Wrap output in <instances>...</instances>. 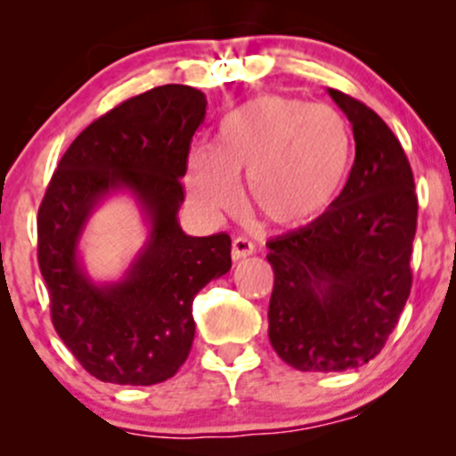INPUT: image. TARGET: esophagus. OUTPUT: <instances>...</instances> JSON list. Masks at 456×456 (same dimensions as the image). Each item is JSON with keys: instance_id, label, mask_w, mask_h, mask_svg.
<instances>
[{"instance_id": "1", "label": "esophagus", "mask_w": 456, "mask_h": 456, "mask_svg": "<svg viewBox=\"0 0 456 456\" xmlns=\"http://www.w3.org/2000/svg\"><path fill=\"white\" fill-rule=\"evenodd\" d=\"M253 253H255V244L250 242L248 238H233V242H232V257L235 261L248 257V255H253Z\"/></svg>"}]
</instances>
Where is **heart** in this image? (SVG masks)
Returning a JSON list of instances; mask_svg holds the SVG:
<instances>
[{
  "instance_id": "1",
  "label": "heart",
  "mask_w": 456,
  "mask_h": 456,
  "mask_svg": "<svg viewBox=\"0 0 456 456\" xmlns=\"http://www.w3.org/2000/svg\"><path fill=\"white\" fill-rule=\"evenodd\" d=\"M354 134L338 111L287 96H259L221 119L214 148L192 150L186 188L206 214L238 206L246 177L253 208L279 227L317 221L341 197Z\"/></svg>"
}]
</instances>
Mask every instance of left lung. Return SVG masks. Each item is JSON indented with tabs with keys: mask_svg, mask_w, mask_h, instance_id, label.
Here are the masks:
<instances>
[{
	"mask_svg": "<svg viewBox=\"0 0 456 456\" xmlns=\"http://www.w3.org/2000/svg\"><path fill=\"white\" fill-rule=\"evenodd\" d=\"M354 126L355 160L317 221L268 242V337L297 370L334 373L381 352L411 289L418 199L399 139L373 109L328 90Z\"/></svg>",
	"mask_w": 456,
	"mask_h": 456,
	"instance_id": "1",
	"label": "left lung"
}]
</instances>
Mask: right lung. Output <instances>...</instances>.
Instances as JSON below:
<instances>
[{
	"label": "right lung",
	"mask_w": 456,
	"mask_h": 456,
	"mask_svg": "<svg viewBox=\"0 0 456 456\" xmlns=\"http://www.w3.org/2000/svg\"><path fill=\"white\" fill-rule=\"evenodd\" d=\"M206 94L160 86L83 130L61 156L38 210V264L55 332L96 379L151 386L174 378L195 338L192 300L232 268V238L182 232L188 151ZM128 191L149 223L144 248L119 281L94 283L77 257L93 210Z\"/></svg>",
	"instance_id": "right-lung-1"
}]
</instances>
